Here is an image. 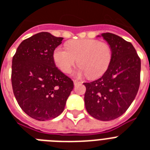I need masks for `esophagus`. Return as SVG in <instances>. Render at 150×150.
Listing matches in <instances>:
<instances>
[{
  "label": "esophagus",
  "instance_id": "obj_1",
  "mask_svg": "<svg viewBox=\"0 0 150 150\" xmlns=\"http://www.w3.org/2000/svg\"><path fill=\"white\" fill-rule=\"evenodd\" d=\"M73 82H74V85H75V86H76V85L81 83V82H79V81H78V80H73Z\"/></svg>",
  "mask_w": 150,
  "mask_h": 150
}]
</instances>
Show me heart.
I'll return each mask as SVG.
<instances>
[{"label": "heart", "mask_w": 150, "mask_h": 150, "mask_svg": "<svg viewBox=\"0 0 150 150\" xmlns=\"http://www.w3.org/2000/svg\"><path fill=\"white\" fill-rule=\"evenodd\" d=\"M112 49L107 43L96 39H80L68 42L67 49L57 47L53 54L59 69L69 73L77 62L78 75L86 74L89 79H96L109 68L112 61Z\"/></svg>", "instance_id": "obj_1"}]
</instances>
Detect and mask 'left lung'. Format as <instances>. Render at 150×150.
I'll list each match as a JSON object with an SVG mask.
<instances>
[{
  "mask_svg": "<svg viewBox=\"0 0 150 150\" xmlns=\"http://www.w3.org/2000/svg\"><path fill=\"white\" fill-rule=\"evenodd\" d=\"M101 36L112 49V61L103 76L85 82V105L87 112L100 121L118 117L130 107L140 85L141 60L130 42L115 34Z\"/></svg>",
  "mask_w": 150,
  "mask_h": 150,
  "instance_id": "left-lung-1",
  "label": "left lung"
}]
</instances>
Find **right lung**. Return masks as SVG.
Masks as SVG:
<instances>
[{"mask_svg":"<svg viewBox=\"0 0 150 150\" xmlns=\"http://www.w3.org/2000/svg\"><path fill=\"white\" fill-rule=\"evenodd\" d=\"M63 38L42 32L20 43L12 58L13 93L23 111L38 121L63 112L74 83L54 64L53 54Z\"/></svg>","mask_w":150,"mask_h":150,"instance_id":"obj_1","label":"right lung"}]
</instances>
